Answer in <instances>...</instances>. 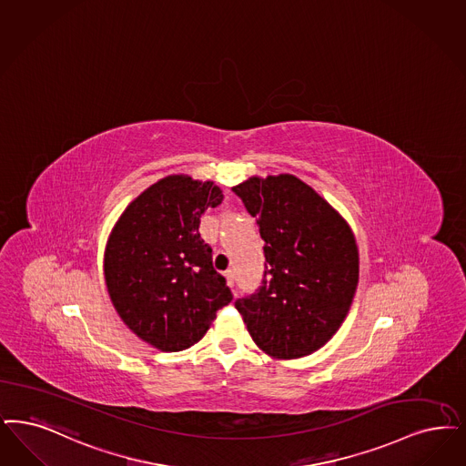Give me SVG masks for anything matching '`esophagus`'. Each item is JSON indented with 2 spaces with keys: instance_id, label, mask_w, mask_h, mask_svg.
Wrapping results in <instances>:
<instances>
[{
  "instance_id": "esophagus-1",
  "label": "esophagus",
  "mask_w": 466,
  "mask_h": 466,
  "mask_svg": "<svg viewBox=\"0 0 466 466\" xmlns=\"http://www.w3.org/2000/svg\"><path fill=\"white\" fill-rule=\"evenodd\" d=\"M225 279H227V284H228L230 288H234V272H232V270H227V272H225Z\"/></svg>"
}]
</instances>
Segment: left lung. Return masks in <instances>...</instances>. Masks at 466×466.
<instances>
[{"label":"left lung","mask_w":466,"mask_h":466,"mask_svg":"<svg viewBox=\"0 0 466 466\" xmlns=\"http://www.w3.org/2000/svg\"><path fill=\"white\" fill-rule=\"evenodd\" d=\"M257 217L265 253L261 286L236 299L253 341L278 359L312 354L349 314L359 253L347 222L293 175L232 187Z\"/></svg>","instance_id":"obj_1"}]
</instances>
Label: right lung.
Returning <instances> with one entry per match:
<instances>
[{
    "mask_svg": "<svg viewBox=\"0 0 466 466\" xmlns=\"http://www.w3.org/2000/svg\"><path fill=\"white\" fill-rule=\"evenodd\" d=\"M213 182L173 175L144 190L112 228L104 274L123 322L163 352L198 343L232 301L199 224L222 203Z\"/></svg>",
    "mask_w": 466,
    "mask_h": 466,
    "instance_id": "right-lung-1",
    "label": "right lung"
}]
</instances>
